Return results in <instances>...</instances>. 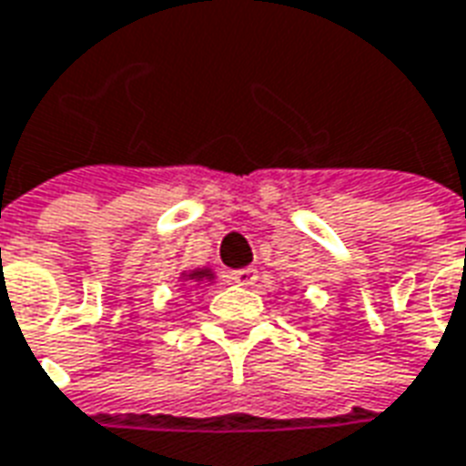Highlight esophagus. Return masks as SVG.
<instances>
[{
    "instance_id": "esophagus-1",
    "label": "esophagus",
    "mask_w": 466,
    "mask_h": 466,
    "mask_svg": "<svg viewBox=\"0 0 466 466\" xmlns=\"http://www.w3.org/2000/svg\"><path fill=\"white\" fill-rule=\"evenodd\" d=\"M229 279H232L234 284H239V286H254L257 281H259V271H257L254 267L237 268V271L229 274Z\"/></svg>"
}]
</instances>
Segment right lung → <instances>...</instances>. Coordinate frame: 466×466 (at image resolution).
Segmentation results:
<instances>
[{
    "label": "right lung",
    "mask_w": 466,
    "mask_h": 466,
    "mask_svg": "<svg viewBox=\"0 0 466 466\" xmlns=\"http://www.w3.org/2000/svg\"><path fill=\"white\" fill-rule=\"evenodd\" d=\"M185 284V281H189V284L195 286H209L215 284V271L209 267H202V268H192V271H180V277H177Z\"/></svg>",
    "instance_id": "1"
}]
</instances>
